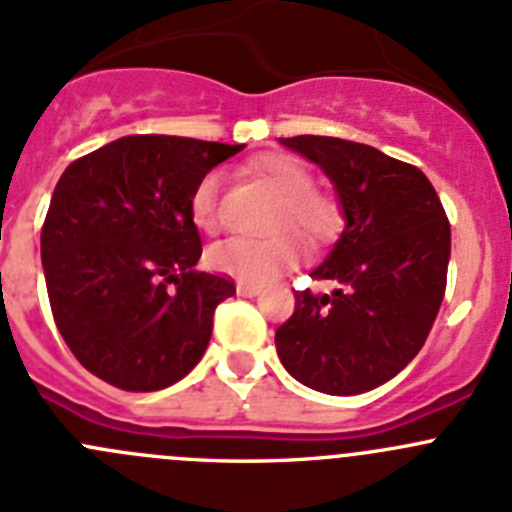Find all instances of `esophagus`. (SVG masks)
I'll return each instance as SVG.
<instances>
[{"label":"esophagus","mask_w":512,"mask_h":512,"mask_svg":"<svg viewBox=\"0 0 512 512\" xmlns=\"http://www.w3.org/2000/svg\"><path fill=\"white\" fill-rule=\"evenodd\" d=\"M236 292L241 294V297H259L261 287H256V284H246V281H238Z\"/></svg>","instance_id":"34e87169"}]
</instances>
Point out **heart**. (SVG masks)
Masks as SVG:
<instances>
[{"instance_id":"obj_1","label":"heart","mask_w":512,"mask_h":512,"mask_svg":"<svg viewBox=\"0 0 512 512\" xmlns=\"http://www.w3.org/2000/svg\"><path fill=\"white\" fill-rule=\"evenodd\" d=\"M256 175L281 198L276 228H294L307 241L320 243L335 236L340 228V210L327 195L314 192L312 172L299 159L274 154L256 164ZM220 172H208L190 195L192 223L200 231H213L218 225ZM302 259V243L294 233L271 238H225L208 251V266L220 274L236 276L246 284H269L284 269H292Z\"/></svg>"}]
</instances>
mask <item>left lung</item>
Listing matches in <instances>:
<instances>
[{"label": "left lung", "mask_w": 512, "mask_h": 512, "mask_svg": "<svg viewBox=\"0 0 512 512\" xmlns=\"http://www.w3.org/2000/svg\"><path fill=\"white\" fill-rule=\"evenodd\" d=\"M279 142L325 172L345 228L309 274L337 289L294 292L276 353L314 391H373L416 358L437 320L452 251L447 213L419 167L381 149L312 134Z\"/></svg>", "instance_id": "8db88e82"}]
</instances>
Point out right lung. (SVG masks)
<instances>
[{
	"label": "right lung",
	"mask_w": 512,
	"mask_h": 512,
	"mask_svg": "<svg viewBox=\"0 0 512 512\" xmlns=\"http://www.w3.org/2000/svg\"><path fill=\"white\" fill-rule=\"evenodd\" d=\"M243 144L121 137L58 180L40 253L55 325L78 363L124 391H159L203 358L233 281L195 271L190 195Z\"/></svg>",
	"instance_id": "obj_1"
}]
</instances>
